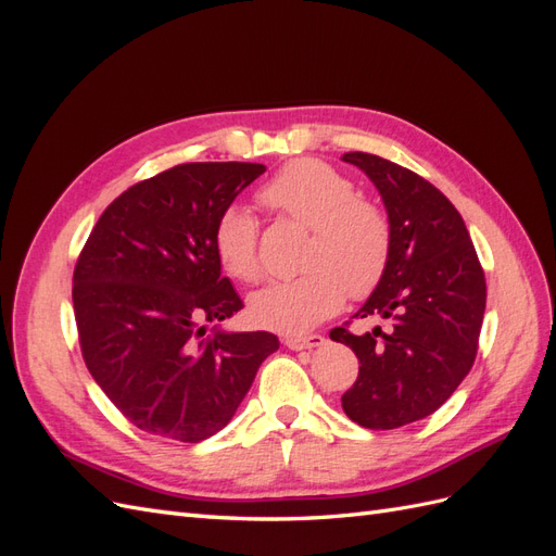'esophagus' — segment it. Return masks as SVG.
Masks as SVG:
<instances>
[{"mask_svg": "<svg viewBox=\"0 0 556 556\" xmlns=\"http://www.w3.org/2000/svg\"><path fill=\"white\" fill-rule=\"evenodd\" d=\"M285 345H288L290 350H311V348L325 345V336H319V333L290 336V339H285Z\"/></svg>", "mask_w": 556, "mask_h": 556, "instance_id": "1", "label": "esophagus"}]
</instances>
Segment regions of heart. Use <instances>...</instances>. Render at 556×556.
<instances>
[{
    "label": "heart",
    "mask_w": 556,
    "mask_h": 556,
    "mask_svg": "<svg viewBox=\"0 0 556 556\" xmlns=\"http://www.w3.org/2000/svg\"><path fill=\"white\" fill-rule=\"evenodd\" d=\"M260 201L311 227L304 274L271 282L250 296L252 323L278 333H304L352 299L371 294L392 255L387 213L348 176L319 160H294L260 190ZM213 250L225 271L241 282L262 278L257 223L243 206H229L213 227Z\"/></svg>",
    "instance_id": "b5f03b06"
}]
</instances>
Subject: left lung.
I'll return each instance as SVG.
<instances>
[{
  "label": "left lung",
  "instance_id": "8db88e82",
  "mask_svg": "<svg viewBox=\"0 0 556 556\" xmlns=\"http://www.w3.org/2000/svg\"><path fill=\"white\" fill-rule=\"evenodd\" d=\"M343 160L374 180L392 227L384 278L355 317L380 315L392 319V329L355 336L336 327L329 336L359 359V376L341 396L345 415L384 431L439 410L468 376L486 282L459 211L439 188L378 155Z\"/></svg>",
  "mask_w": 556,
  "mask_h": 556
}]
</instances>
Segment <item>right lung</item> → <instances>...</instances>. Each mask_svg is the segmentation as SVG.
I'll use <instances>...</instances> for the list:
<instances>
[{
	"label": "right lung",
	"instance_id": "right-lung-1",
	"mask_svg": "<svg viewBox=\"0 0 556 556\" xmlns=\"http://www.w3.org/2000/svg\"><path fill=\"white\" fill-rule=\"evenodd\" d=\"M266 172L252 162H190L131 185L99 217L74 268L83 359L129 422L178 443L220 431L260 364L268 331L229 333L243 301L220 274L213 227Z\"/></svg>",
	"mask_w": 556,
	"mask_h": 556
}]
</instances>
